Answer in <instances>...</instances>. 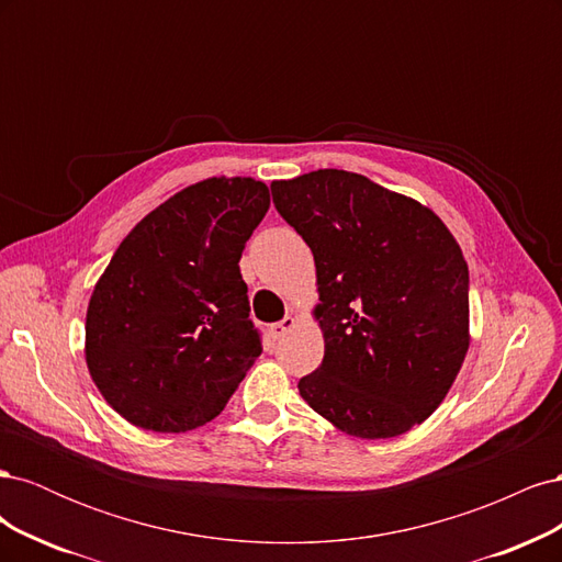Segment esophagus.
Masks as SVG:
<instances>
[{
	"instance_id": "esophagus-1",
	"label": "esophagus",
	"mask_w": 562,
	"mask_h": 562,
	"mask_svg": "<svg viewBox=\"0 0 562 562\" xmlns=\"http://www.w3.org/2000/svg\"><path fill=\"white\" fill-rule=\"evenodd\" d=\"M295 316H283L279 323H274V326L269 328V335L274 339H281L285 333H291L295 328Z\"/></svg>"
}]
</instances>
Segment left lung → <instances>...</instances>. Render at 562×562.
<instances>
[{"instance_id": "left-lung-1", "label": "left lung", "mask_w": 562, "mask_h": 562, "mask_svg": "<svg viewBox=\"0 0 562 562\" xmlns=\"http://www.w3.org/2000/svg\"><path fill=\"white\" fill-rule=\"evenodd\" d=\"M271 196L316 262L326 351L300 396L359 438L422 424L469 349V267L454 236L415 199L337 168L271 182Z\"/></svg>"}]
</instances>
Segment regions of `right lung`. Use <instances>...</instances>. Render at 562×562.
<instances>
[{
	"label": "right lung",
	"instance_id": "right-lung-1",
	"mask_svg": "<svg viewBox=\"0 0 562 562\" xmlns=\"http://www.w3.org/2000/svg\"><path fill=\"white\" fill-rule=\"evenodd\" d=\"M267 184L209 178L145 215L119 244L87 312V366L140 429L180 434L225 411L262 353L239 260Z\"/></svg>",
	"mask_w": 562,
	"mask_h": 562
}]
</instances>
